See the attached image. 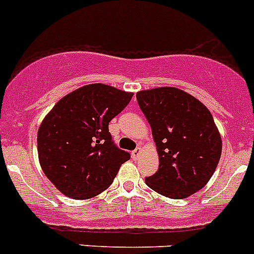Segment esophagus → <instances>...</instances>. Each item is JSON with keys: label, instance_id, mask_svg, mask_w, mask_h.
I'll return each instance as SVG.
<instances>
[{"label": "esophagus", "instance_id": "obj_1", "mask_svg": "<svg viewBox=\"0 0 254 254\" xmlns=\"http://www.w3.org/2000/svg\"><path fill=\"white\" fill-rule=\"evenodd\" d=\"M141 152H142V150H141V147H137L136 150L132 151L131 156H132V159L133 160H137L139 157V155H141Z\"/></svg>", "mask_w": 254, "mask_h": 254}]
</instances>
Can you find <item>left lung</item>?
<instances>
[{
  "mask_svg": "<svg viewBox=\"0 0 254 254\" xmlns=\"http://www.w3.org/2000/svg\"><path fill=\"white\" fill-rule=\"evenodd\" d=\"M136 98L151 126L160 161L146 185L170 199H185L203 189L222 153V138L209 109L173 87L141 90Z\"/></svg>",
  "mask_w": 254,
  "mask_h": 254,
  "instance_id": "obj_1",
  "label": "left lung"
}]
</instances>
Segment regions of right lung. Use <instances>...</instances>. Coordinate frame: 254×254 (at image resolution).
<instances>
[{
  "mask_svg": "<svg viewBox=\"0 0 254 254\" xmlns=\"http://www.w3.org/2000/svg\"><path fill=\"white\" fill-rule=\"evenodd\" d=\"M133 93L89 84L53 107L37 132V153L46 178L73 199H89L113 183L129 153L112 141L108 125Z\"/></svg>",
  "mask_w": 254,
  "mask_h": 254,
  "instance_id": "add662e5",
  "label": "right lung"
}]
</instances>
